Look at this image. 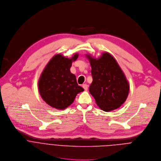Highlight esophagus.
<instances>
[{"label":"esophagus","instance_id":"1","mask_svg":"<svg viewBox=\"0 0 161 161\" xmlns=\"http://www.w3.org/2000/svg\"><path fill=\"white\" fill-rule=\"evenodd\" d=\"M82 87L84 89V90L87 91V89H88V85L86 84H84L82 85Z\"/></svg>","mask_w":161,"mask_h":161}]
</instances>
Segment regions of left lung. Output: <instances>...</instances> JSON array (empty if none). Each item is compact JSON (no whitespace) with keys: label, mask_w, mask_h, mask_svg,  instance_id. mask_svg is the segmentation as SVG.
Listing matches in <instances>:
<instances>
[{"label":"left lung","mask_w":161,"mask_h":161,"mask_svg":"<svg viewBox=\"0 0 161 161\" xmlns=\"http://www.w3.org/2000/svg\"><path fill=\"white\" fill-rule=\"evenodd\" d=\"M87 56L92 77L89 91L96 104L105 112L118 108L125 102L130 91L129 83L118 63L108 53L98 59Z\"/></svg>","instance_id":"obj_1"}]
</instances>
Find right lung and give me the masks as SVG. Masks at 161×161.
I'll return each instance as SVG.
<instances>
[{
  "mask_svg": "<svg viewBox=\"0 0 161 161\" xmlns=\"http://www.w3.org/2000/svg\"><path fill=\"white\" fill-rule=\"evenodd\" d=\"M77 58L78 54L70 59L57 54L42 72L38 84L39 89L42 98L51 107L65 109L74 102L79 92L84 91L78 85L75 75L70 70L72 61Z\"/></svg>",
  "mask_w": 161,
  "mask_h": 161,
  "instance_id": "right-lung-1",
  "label": "right lung"
}]
</instances>
